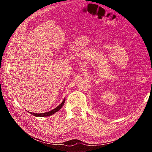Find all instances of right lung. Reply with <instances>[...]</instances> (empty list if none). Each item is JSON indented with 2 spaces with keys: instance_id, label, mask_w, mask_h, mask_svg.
I'll return each mask as SVG.
<instances>
[{
  "instance_id": "right-lung-1",
  "label": "right lung",
  "mask_w": 152,
  "mask_h": 152,
  "mask_svg": "<svg viewBox=\"0 0 152 152\" xmlns=\"http://www.w3.org/2000/svg\"><path fill=\"white\" fill-rule=\"evenodd\" d=\"M64 102H65V99H64L63 102H61V103L56 108H55L54 109H53L52 110H50V111L49 112H46L44 113H33L31 112H29L31 114L33 115V116H35V117H48V116H50V115L54 114L55 113H56L57 111H58L59 110H60V109L61 107H63V105L64 104Z\"/></svg>"
}]
</instances>
